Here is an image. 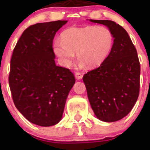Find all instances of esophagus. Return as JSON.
Segmentation results:
<instances>
[{"label":"esophagus","mask_w":150,"mask_h":150,"mask_svg":"<svg viewBox=\"0 0 150 150\" xmlns=\"http://www.w3.org/2000/svg\"><path fill=\"white\" fill-rule=\"evenodd\" d=\"M75 77L76 79H83V74L80 73H76L75 74Z\"/></svg>","instance_id":"esophagus-1"}]
</instances>
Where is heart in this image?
<instances>
[{
    "label": "heart",
    "mask_w": 150,
    "mask_h": 150,
    "mask_svg": "<svg viewBox=\"0 0 150 150\" xmlns=\"http://www.w3.org/2000/svg\"><path fill=\"white\" fill-rule=\"evenodd\" d=\"M113 35L105 26L71 27L61 34V40L53 43V52L63 66L68 67L75 59L80 67H95L104 62L112 49Z\"/></svg>",
    "instance_id": "obj_1"
}]
</instances>
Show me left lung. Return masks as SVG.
Listing matches in <instances>:
<instances>
[{
	"mask_svg": "<svg viewBox=\"0 0 150 150\" xmlns=\"http://www.w3.org/2000/svg\"><path fill=\"white\" fill-rule=\"evenodd\" d=\"M89 21L107 26L114 40L100 67L83 76L88 100L100 121H119L129 113L138 98L140 67L137 50L126 30L115 22Z\"/></svg>",
	"mask_w": 150,
	"mask_h": 150,
	"instance_id": "left-lung-1",
	"label": "left lung"
}]
</instances>
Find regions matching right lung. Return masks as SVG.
I'll return each instance as SVG.
<instances>
[{
  "instance_id": "obj_1",
  "label": "right lung",
  "mask_w": 150,
  "mask_h": 150,
  "mask_svg": "<svg viewBox=\"0 0 150 150\" xmlns=\"http://www.w3.org/2000/svg\"><path fill=\"white\" fill-rule=\"evenodd\" d=\"M67 21L38 23L24 30L13 50L9 84L18 110L33 124L49 127L62 120L75 83L69 69L55 64L52 41Z\"/></svg>"
}]
</instances>
